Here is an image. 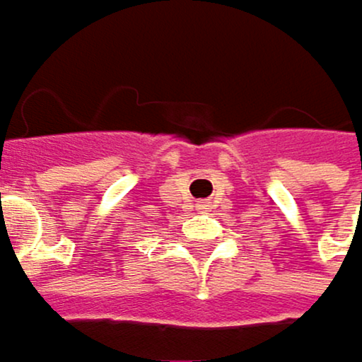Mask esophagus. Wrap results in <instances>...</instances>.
<instances>
[{
	"label": "esophagus",
	"mask_w": 362,
	"mask_h": 362,
	"mask_svg": "<svg viewBox=\"0 0 362 362\" xmlns=\"http://www.w3.org/2000/svg\"><path fill=\"white\" fill-rule=\"evenodd\" d=\"M197 206H199V209H206V202H199Z\"/></svg>",
	"instance_id": "1"
}]
</instances>
